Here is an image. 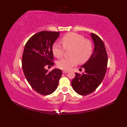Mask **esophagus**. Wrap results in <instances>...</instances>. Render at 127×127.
<instances>
[{
  "label": "esophagus",
  "instance_id": "1",
  "mask_svg": "<svg viewBox=\"0 0 127 127\" xmlns=\"http://www.w3.org/2000/svg\"><path fill=\"white\" fill-rule=\"evenodd\" d=\"M68 72V71H67V70H63V74H66V73Z\"/></svg>",
  "mask_w": 127,
  "mask_h": 127
}]
</instances>
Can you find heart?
I'll list each match as a JSON object with an SVG mask.
<instances>
[{
	"instance_id": "b5f03b06",
	"label": "heart",
	"mask_w": 127,
	"mask_h": 127,
	"mask_svg": "<svg viewBox=\"0 0 127 127\" xmlns=\"http://www.w3.org/2000/svg\"><path fill=\"white\" fill-rule=\"evenodd\" d=\"M63 46L55 42L52 45V51L53 55L57 58L62 57L65 49H71L69 58L59 60L57 66L64 70H69L76 65L78 61L84 63L90 58L93 53V44L92 42L85 39L83 35L76 33H69L62 37L61 39Z\"/></svg>"
}]
</instances>
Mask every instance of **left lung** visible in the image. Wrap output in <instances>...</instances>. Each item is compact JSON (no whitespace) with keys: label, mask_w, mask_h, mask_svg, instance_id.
Returning a JSON list of instances; mask_svg holds the SVG:
<instances>
[{"label":"left lung","mask_w":127,"mask_h":127,"mask_svg":"<svg viewBox=\"0 0 127 127\" xmlns=\"http://www.w3.org/2000/svg\"><path fill=\"white\" fill-rule=\"evenodd\" d=\"M94 49L91 57L81 68L85 69L82 74L75 73L71 85L77 93L86 95L94 92L100 85L107 70V55L104 44L96 34L91 33Z\"/></svg>","instance_id":"obj_1"}]
</instances>
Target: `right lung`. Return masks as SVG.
<instances>
[{"label":"right lung","instance_id":"right-lung-1","mask_svg":"<svg viewBox=\"0 0 127 127\" xmlns=\"http://www.w3.org/2000/svg\"><path fill=\"white\" fill-rule=\"evenodd\" d=\"M59 32L41 31L34 34L26 42L22 56V68L26 80L38 93L48 95L58 86L62 71H51L45 66L54 65L52 45L59 36Z\"/></svg>","mask_w":127,"mask_h":127}]
</instances>
